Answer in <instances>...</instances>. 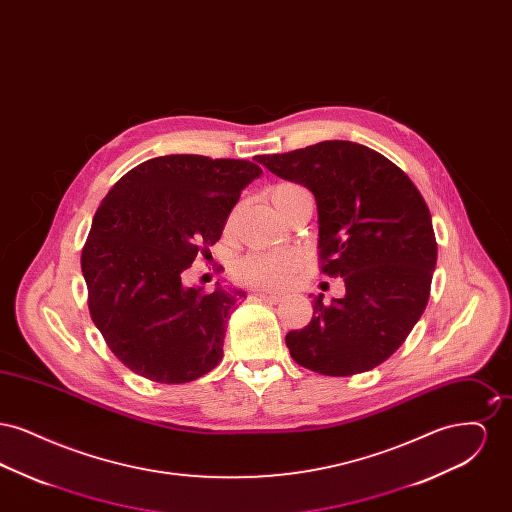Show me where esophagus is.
I'll use <instances>...</instances> for the list:
<instances>
[{
  "label": "esophagus",
  "mask_w": 512,
  "mask_h": 512,
  "mask_svg": "<svg viewBox=\"0 0 512 512\" xmlns=\"http://www.w3.org/2000/svg\"><path fill=\"white\" fill-rule=\"evenodd\" d=\"M255 297H259V299H261V301H267V303H274V305H276V303H280V301H282V299H284V297H282V295H280V293H267V292L255 293Z\"/></svg>",
  "instance_id": "obj_1"
}]
</instances>
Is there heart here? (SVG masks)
<instances>
[{"label":"heart","instance_id":"obj_1","mask_svg":"<svg viewBox=\"0 0 512 512\" xmlns=\"http://www.w3.org/2000/svg\"><path fill=\"white\" fill-rule=\"evenodd\" d=\"M305 192L303 186L282 182L270 188V201L280 211L295 195ZM303 267V255L295 249L247 253L232 268L236 280L257 290H280L292 284L293 278Z\"/></svg>","mask_w":512,"mask_h":512}]
</instances>
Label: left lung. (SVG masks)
<instances>
[{
	"label": "left lung",
	"instance_id": "left-lung-1",
	"mask_svg": "<svg viewBox=\"0 0 512 512\" xmlns=\"http://www.w3.org/2000/svg\"><path fill=\"white\" fill-rule=\"evenodd\" d=\"M255 159L315 194L320 270L345 282V297L324 305L320 293L313 320L286 334L293 361L324 376L384 363L430 297L438 244L424 197L390 159L353 142Z\"/></svg>",
	"mask_w": 512,
	"mask_h": 512
}]
</instances>
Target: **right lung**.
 Returning <instances> with one entry per match:
<instances>
[{
  "label": "right lung",
  "mask_w": 512,
  "mask_h": 512,
  "mask_svg": "<svg viewBox=\"0 0 512 512\" xmlns=\"http://www.w3.org/2000/svg\"><path fill=\"white\" fill-rule=\"evenodd\" d=\"M261 172L242 159L165 155L126 172L99 203L80 259L88 309L138 376L184 384L219 365L226 322L245 293L184 288L182 272L219 242Z\"/></svg>",
  "instance_id": "obj_1"
}]
</instances>
